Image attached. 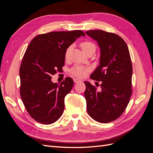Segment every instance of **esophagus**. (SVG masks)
Returning <instances> with one entry per match:
<instances>
[{"label":"esophagus","mask_w":153,"mask_h":153,"mask_svg":"<svg viewBox=\"0 0 153 153\" xmlns=\"http://www.w3.org/2000/svg\"><path fill=\"white\" fill-rule=\"evenodd\" d=\"M73 80H74V82H75V83H78V82H81V80L80 79H78V78H74Z\"/></svg>","instance_id":"esophagus-1"}]
</instances>
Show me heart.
<instances>
[{
  "label": "heart",
  "instance_id": "1",
  "mask_svg": "<svg viewBox=\"0 0 153 153\" xmlns=\"http://www.w3.org/2000/svg\"><path fill=\"white\" fill-rule=\"evenodd\" d=\"M81 48L83 52L85 54H86L87 53H88L91 50H96V46L95 45L91 42V41H84L83 42L81 45H80ZM71 48L72 47L70 46L69 47L65 52V57L66 59H68L70 55L71 51ZM90 70L89 68H85V67H82V66H76L75 67H73L71 69V73L76 76L78 77H84L86 73Z\"/></svg>",
  "mask_w": 153,
  "mask_h": 153
}]
</instances>
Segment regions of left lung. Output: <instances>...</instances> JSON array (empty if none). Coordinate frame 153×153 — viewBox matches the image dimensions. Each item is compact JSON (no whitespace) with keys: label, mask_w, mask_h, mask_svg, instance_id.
I'll return each mask as SVG.
<instances>
[{"label":"left lung","mask_w":153,"mask_h":153,"mask_svg":"<svg viewBox=\"0 0 153 153\" xmlns=\"http://www.w3.org/2000/svg\"><path fill=\"white\" fill-rule=\"evenodd\" d=\"M85 34L96 40L100 48V66L91 74V79L101 82V90L84 82L87 112L101 123L119 117L127 107L132 94V63L126 43L119 36L101 30Z\"/></svg>","instance_id":"1"}]
</instances>
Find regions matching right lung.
I'll use <instances>...</instances> for the list:
<instances>
[{
    "label": "right lung",
    "instance_id": "obj_1",
    "mask_svg": "<svg viewBox=\"0 0 153 153\" xmlns=\"http://www.w3.org/2000/svg\"><path fill=\"white\" fill-rule=\"evenodd\" d=\"M82 36L85 34L80 30L50 32L36 36L27 47L20 68V93L27 112L37 122L50 124L62 115L73 80L66 77L58 84L51 79L62 70L66 49Z\"/></svg>",
    "mask_w": 153,
    "mask_h": 153
}]
</instances>
